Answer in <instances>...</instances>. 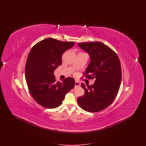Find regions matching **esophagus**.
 Instances as JSON below:
<instances>
[{"instance_id": "1", "label": "esophagus", "mask_w": 146, "mask_h": 146, "mask_svg": "<svg viewBox=\"0 0 146 146\" xmlns=\"http://www.w3.org/2000/svg\"><path fill=\"white\" fill-rule=\"evenodd\" d=\"M75 86H80V83L79 82H78V81H76V82H75Z\"/></svg>"}]
</instances>
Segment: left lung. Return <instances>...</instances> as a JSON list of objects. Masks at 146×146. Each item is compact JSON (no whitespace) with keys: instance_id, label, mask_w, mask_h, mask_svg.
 I'll return each mask as SVG.
<instances>
[{"instance_id":"1","label":"left lung","mask_w":146,"mask_h":146,"mask_svg":"<svg viewBox=\"0 0 146 146\" xmlns=\"http://www.w3.org/2000/svg\"><path fill=\"white\" fill-rule=\"evenodd\" d=\"M78 45L90 57V62L84 75L95 79L92 85L82 83L85 94L78 98V103L86 111H102L111 104L119 90L121 81L119 58L113 50L101 42H81Z\"/></svg>"}]
</instances>
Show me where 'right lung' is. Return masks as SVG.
<instances>
[{
	"label": "right lung",
	"mask_w": 146,
	"mask_h": 146,
	"mask_svg": "<svg viewBox=\"0 0 146 146\" xmlns=\"http://www.w3.org/2000/svg\"><path fill=\"white\" fill-rule=\"evenodd\" d=\"M74 42H62L46 38L31 50L25 68L28 89L35 101L42 107L52 109L60 106L65 95L75 85V80L68 77L56 82L54 70L61 65V56Z\"/></svg>",
	"instance_id": "obj_1"
}]
</instances>
